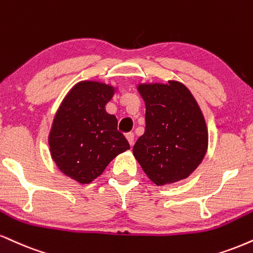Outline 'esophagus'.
<instances>
[{
    "instance_id": "esophagus-1",
    "label": "esophagus",
    "mask_w": 253,
    "mask_h": 253,
    "mask_svg": "<svg viewBox=\"0 0 253 253\" xmlns=\"http://www.w3.org/2000/svg\"><path fill=\"white\" fill-rule=\"evenodd\" d=\"M126 139L128 140L129 145L133 146V144H134V134H133V133H127V134H126Z\"/></svg>"
}]
</instances>
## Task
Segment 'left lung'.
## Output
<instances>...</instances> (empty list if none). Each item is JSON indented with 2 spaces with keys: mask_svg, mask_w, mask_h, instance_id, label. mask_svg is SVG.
Here are the masks:
<instances>
[{
  "mask_svg": "<svg viewBox=\"0 0 253 253\" xmlns=\"http://www.w3.org/2000/svg\"><path fill=\"white\" fill-rule=\"evenodd\" d=\"M138 90L146 106V127L133 147L135 159L158 186L186 179L208 151L202 109L181 82L140 84Z\"/></svg>",
  "mask_w": 253,
  "mask_h": 253,
  "instance_id": "obj_1",
  "label": "left lung"
}]
</instances>
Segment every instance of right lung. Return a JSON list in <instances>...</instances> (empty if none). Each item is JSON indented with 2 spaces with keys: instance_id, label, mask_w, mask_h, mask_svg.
Here are the masks:
<instances>
[{
  "instance_id": "add662e5",
  "label": "right lung",
  "mask_w": 253,
  "mask_h": 253,
  "mask_svg": "<svg viewBox=\"0 0 253 253\" xmlns=\"http://www.w3.org/2000/svg\"><path fill=\"white\" fill-rule=\"evenodd\" d=\"M115 88L97 81H81L57 109L49 133L53 160L63 174L89 184L129 144L118 130V120L105 106Z\"/></svg>"
}]
</instances>
